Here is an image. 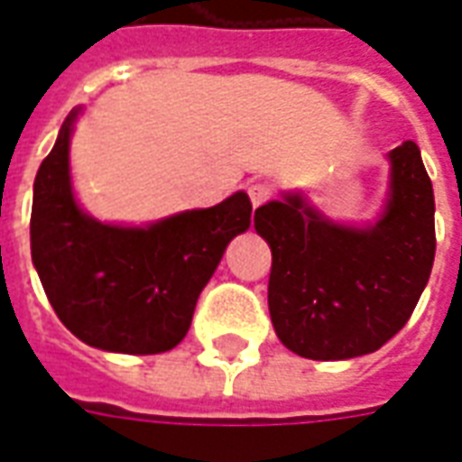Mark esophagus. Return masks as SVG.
Returning <instances> with one entry per match:
<instances>
[{"label":"esophagus","instance_id":"34e87169","mask_svg":"<svg viewBox=\"0 0 462 462\" xmlns=\"http://www.w3.org/2000/svg\"><path fill=\"white\" fill-rule=\"evenodd\" d=\"M247 193H249V200H252V205H254V208H259V205L266 203V200H269V196H272V186H269V183H262V180H257V183H249Z\"/></svg>","mask_w":462,"mask_h":462}]
</instances>
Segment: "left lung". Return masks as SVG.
Here are the masks:
<instances>
[{"label": "left lung", "mask_w": 462, "mask_h": 462, "mask_svg": "<svg viewBox=\"0 0 462 462\" xmlns=\"http://www.w3.org/2000/svg\"><path fill=\"white\" fill-rule=\"evenodd\" d=\"M377 220H330L300 190L254 213L272 249L269 313L279 340L309 360H350L394 337L416 309L436 257L433 186L421 152L387 153Z\"/></svg>", "instance_id": "8db88e82"}]
</instances>
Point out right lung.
<instances>
[{
  "label": "right lung",
  "instance_id": "obj_1",
  "mask_svg": "<svg viewBox=\"0 0 462 462\" xmlns=\"http://www.w3.org/2000/svg\"><path fill=\"white\" fill-rule=\"evenodd\" d=\"M66 117L33 180L31 259L60 323L105 353H166L186 337L198 296L225 249L249 230L245 190L200 210L146 225L100 222L85 213L70 179Z\"/></svg>",
  "mask_w": 462,
  "mask_h": 462
}]
</instances>
